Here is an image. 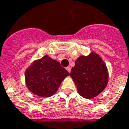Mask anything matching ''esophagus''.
<instances>
[{
	"mask_svg": "<svg viewBox=\"0 0 129 129\" xmlns=\"http://www.w3.org/2000/svg\"><path fill=\"white\" fill-rule=\"evenodd\" d=\"M66 69L69 72V73L71 72V68H70V67H67L66 68Z\"/></svg>",
	"mask_w": 129,
	"mask_h": 129,
	"instance_id": "1",
	"label": "esophagus"
}]
</instances>
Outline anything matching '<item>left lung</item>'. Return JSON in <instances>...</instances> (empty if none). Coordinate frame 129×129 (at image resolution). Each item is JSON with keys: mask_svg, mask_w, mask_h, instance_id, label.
<instances>
[{"mask_svg": "<svg viewBox=\"0 0 129 129\" xmlns=\"http://www.w3.org/2000/svg\"><path fill=\"white\" fill-rule=\"evenodd\" d=\"M70 76L83 97L92 99L99 95L106 87L108 73L106 65L95 53L81 55L75 62Z\"/></svg>", "mask_w": 129, "mask_h": 129, "instance_id": "left-lung-1", "label": "left lung"}]
</instances>
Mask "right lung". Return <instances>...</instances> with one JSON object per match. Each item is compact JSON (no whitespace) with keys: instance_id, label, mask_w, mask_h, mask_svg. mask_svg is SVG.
<instances>
[{"instance_id":"obj_1","label":"right lung","mask_w":129,"mask_h":129,"mask_svg":"<svg viewBox=\"0 0 129 129\" xmlns=\"http://www.w3.org/2000/svg\"><path fill=\"white\" fill-rule=\"evenodd\" d=\"M69 75L59 62L45 55L26 69L25 78L27 87L31 92L49 97L57 92L62 81Z\"/></svg>"}]
</instances>
